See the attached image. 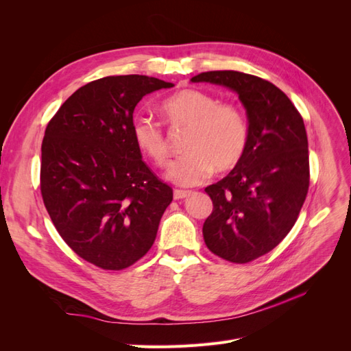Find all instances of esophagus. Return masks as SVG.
Listing matches in <instances>:
<instances>
[{
    "mask_svg": "<svg viewBox=\"0 0 351 351\" xmlns=\"http://www.w3.org/2000/svg\"><path fill=\"white\" fill-rule=\"evenodd\" d=\"M189 195H190V192H187V190H178V189H176V190H174V193H173V196H174V199H176V200L184 199V197H187Z\"/></svg>",
    "mask_w": 351,
    "mask_h": 351,
    "instance_id": "34e87169",
    "label": "esophagus"
}]
</instances>
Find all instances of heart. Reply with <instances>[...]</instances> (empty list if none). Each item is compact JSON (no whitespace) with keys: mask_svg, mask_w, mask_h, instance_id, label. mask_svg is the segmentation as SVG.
Masks as SVG:
<instances>
[{"mask_svg":"<svg viewBox=\"0 0 351 351\" xmlns=\"http://www.w3.org/2000/svg\"><path fill=\"white\" fill-rule=\"evenodd\" d=\"M161 111L174 129H189L186 154L169 165L167 178L180 186H196L214 173L237 165L246 151L249 125L241 110L219 104L214 95L199 89H183L162 101ZM132 137L145 156L156 165L167 164L168 141L162 127L151 117L137 115L132 121Z\"/></svg>","mask_w":351,"mask_h":351,"instance_id":"obj_1","label":"heart"}]
</instances>
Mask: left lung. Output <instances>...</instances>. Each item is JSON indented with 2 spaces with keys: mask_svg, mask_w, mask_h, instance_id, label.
<instances>
[{
  "mask_svg": "<svg viewBox=\"0 0 351 351\" xmlns=\"http://www.w3.org/2000/svg\"><path fill=\"white\" fill-rule=\"evenodd\" d=\"M192 82L231 89L246 110V151L227 177L205 189L214 209L202 231L217 256L247 263L277 247L300 214L309 190L304 123L281 89L252 74L206 71Z\"/></svg>",
  "mask_w": 351,
  "mask_h": 351,
  "instance_id": "obj_1",
  "label": "left lung"
}]
</instances>
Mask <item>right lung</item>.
Here are the masks:
<instances>
[{"instance_id":"obj_1","label":"right lung","mask_w":351,"mask_h":351,"mask_svg":"<svg viewBox=\"0 0 351 351\" xmlns=\"http://www.w3.org/2000/svg\"><path fill=\"white\" fill-rule=\"evenodd\" d=\"M169 82L129 74L74 92L42 141L40 193L57 231L95 267L129 268L152 247L173 189L151 171L132 137L136 105Z\"/></svg>"}]
</instances>
